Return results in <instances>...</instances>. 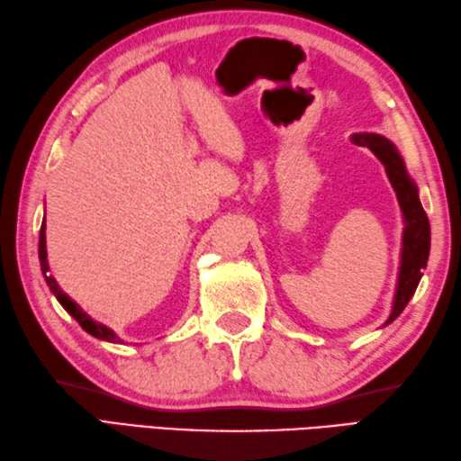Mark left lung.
Masks as SVG:
<instances>
[{"mask_svg": "<svg viewBox=\"0 0 461 461\" xmlns=\"http://www.w3.org/2000/svg\"><path fill=\"white\" fill-rule=\"evenodd\" d=\"M352 143L368 147L370 151L380 158L386 168L392 189L396 191L398 204L402 211L403 232H402V252H400V270L396 293H393V304L388 321L384 326L392 324L406 308L410 298L414 296L420 285L421 272H424L429 257V221L420 203L418 186L406 171V163L398 151V147L390 139L375 133H356Z\"/></svg>", "mask_w": 461, "mask_h": 461, "instance_id": "1", "label": "left lung"}]
</instances>
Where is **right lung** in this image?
Listing matches in <instances>:
<instances>
[{
  "label": "right lung",
  "instance_id": "right-lung-1",
  "mask_svg": "<svg viewBox=\"0 0 461 461\" xmlns=\"http://www.w3.org/2000/svg\"><path fill=\"white\" fill-rule=\"evenodd\" d=\"M40 262H41V272H43V278L47 286H50V290L53 293V296L59 300V304L68 310V312L75 318V321L79 322V326L86 330L87 334L99 338V340H105V342H113V344H123V340L111 330V328H107L105 324L101 322H95L93 318L83 312V308L73 303V300L63 293L61 286L58 285V280H55L51 275H50V262H47V247H45V217H43V222H41V230H40Z\"/></svg>",
  "mask_w": 461,
  "mask_h": 461
}]
</instances>
